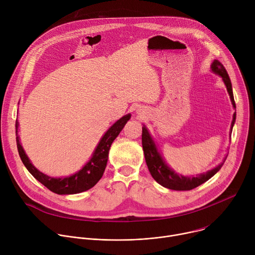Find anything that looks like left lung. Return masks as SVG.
<instances>
[{"label": "left lung", "mask_w": 255, "mask_h": 255, "mask_svg": "<svg viewBox=\"0 0 255 255\" xmlns=\"http://www.w3.org/2000/svg\"><path fill=\"white\" fill-rule=\"evenodd\" d=\"M211 69L214 74L220 76L222 78V80L227 88V92L230 96V100L233 105V108L236 109L231 81H230V78L227 74L225 67L223 66V64L220 61L215 59L211 64ZM235 120H236V112L233 114V120L231 123L230 133L232 132V128L234 126ZM142 147H143V151H144L145 161H146L147 167H148L149 172L151 173L152 177L162 187L169 189V190H174V191H191V190L199 187L200 185L204 184L205 181L210 179L213 175H215L218 171L220 170V168L222 167V165L224 164V162L227 158V157H225L223 162H221L219 165L207 172L200 173L196 176H185L181 174H177L176 172H174L173 169H171L167 165V163L164 161L163 157L161 156L160 152L158 151L156 144L153 141L151 135L149 134L147 128L144 125L142 127Z\"/></svg>", "instance_id": "obj_1"}]
</instances>
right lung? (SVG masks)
I'll list each match as a JSON object with an SVG mask.
<instances>
[{
    "label": "right lung",
    "mask_w": 255,
    "mask_h": 255,
    "mask_svg": "<svg viewBox=\"0 0 255 255\" xmlns=\"http://www.w3.org/2000/svg\"><path fill=\"white\" fill-rule=\"evenodd\" d=\"M131 118V114H127L115 122L108 131L103 135L99 144L90 158V160L78 172L66 177H52L36 168L26 155L18 136L19 123L16 120V141L20 158L28 171L38 181L45 186L51 192L58 195L79 194L93 188L103 176L105 171L109 150L119 133L122 131L125 124Z\"/></svg>",
    "instance_id": "obj_1"
}]
</instances>
